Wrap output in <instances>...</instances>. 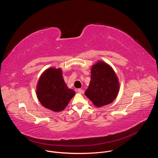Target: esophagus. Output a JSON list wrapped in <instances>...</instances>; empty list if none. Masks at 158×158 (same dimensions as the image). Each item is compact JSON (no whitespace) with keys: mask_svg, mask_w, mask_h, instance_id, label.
Returning <instances> with one entry per match:
<instances>
[{"mask_svg":"<svg viewBox=\"0 0 158 158\" xmlns=\"http://www.w3.org/2000/svg\"><path fill=\"white\" fill-rule=\"evenodd\" d=\"M77 92L79 93H80V94H83L84 93V90L83 89H78L77 90Z\"/></svg>","mask_w":158,"mask_h":158,"instance_id":"esophagus-1","label":"esophagus"}]
</instances>
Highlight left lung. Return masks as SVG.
Listing matches in <instances>:
<instances>
[{
	"label": "left lung",
	"instance_id": "8db88e82",
	"mask_svg": "<svg viewBox=\"0 0 158 158\" xmlns=\"http://www.w3.org/2000/svg\"><path fill=\"white\" fill-rule=\"evenodd\" d=\"M91 80L85 95L97 107L113 102L119 92L117 76L109 65L103 62L94 65L91 69Z\"/></svg>",
	"mask_w": 158,
	"mask_h": 158
}]
</instances>
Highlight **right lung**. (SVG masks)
<instances>
[{"instance_id": "right-lung-1", "label": "right lung", "mask_w": 158, "mask_h": 158, "mask_svg": "<svg viewBox=\"0 0 158 158\" xmlns=\"http://www.w3.org/2000/svg\"><path fill=\"white\" fill-rule=\"evenodd\" d=\"M36 92L41 104L55 112L64 110L75 94L74 91L67 87L62 70L54 68L47 69L42 74Z\"/></svg>"}]
</instances>
